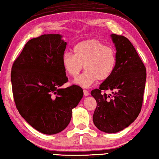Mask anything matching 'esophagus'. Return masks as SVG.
<instances>
[{"label": "esophagus", "instance_id": "1", "mask_svg": "<svg viewBox=\"0 0 159 159\" xmlns=\"http://www.w3.org/2000/svg\"><path fill=\"white\" fill-rule=\"evenodd\" d=\"M83 92H84V96H88L89 95V92L87 90V89H84L83 90Z\"/></svg>", "mask_w": 159, "mask_h": 159}]
</instances>
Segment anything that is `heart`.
I'll list each match as a JSON object with an SVG mask.
<instances>
[{
  "label": "heart",
  "mask_w": 159,
  "mask_h": 159,
  "mask_svg": "<svg viewBox=\"0 0 159 159\" xmlns=\"http://www.w3.org/2000/svg\"><path fill=\"white\" fill-rule=\"evenodd\" d=\"M75 54L65 52L61 64L66 73L77 77L82 69L84 72L75 80L76 84L89 87L97 81H105L113 73L117 63L116 52L97 39L80 41L74 47Z\"/></svg>",
  "instance_id": "heart-1"
}]
</instances>
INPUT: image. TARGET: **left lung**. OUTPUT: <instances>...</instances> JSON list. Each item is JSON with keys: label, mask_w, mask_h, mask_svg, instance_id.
<instances>
[{"label": "left lung", "mask_w": 159, "mask_h": 159, "mask_svg": "<svg viewBox=\"0 0 159 159\" xmlns=\"http://www.w3.org/2000/svg\"><path fill=\"white\" fill-rule=\"evenodd\" d=\"M116 48L117 63L113 73L91 91L97 107L93 123L101 131L119 132L130 125L141 110L146 80V69L130 41L112 34ZM111 90L107 96L105 91Z\"/></svg>", "instance_id": "obj_1"}]
</instances>
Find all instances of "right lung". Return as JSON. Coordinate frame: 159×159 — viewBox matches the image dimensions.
Here are the masks:
<instances>
[{
  "mask_svg": "<svg viewBox=\"0 0 159 159\" xmlns=\"http://www.w3.org/2000/svg\"><path fill=\"white\" fill-rule=\"evenodd\" d=\"M61 37L44 34L29 40L11 69L17 110L30 125L47 135L65 129L83 97L77 85L61 87L68 82L61 64L66 42Z\"/></svg>",
  "mask_w": 159,
  "mask_h": 159,
  "instance_id": "obj_1",
  "label": "right lung"
}]
</instances>
